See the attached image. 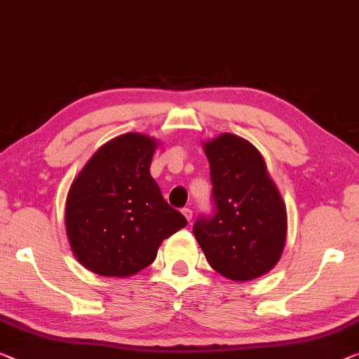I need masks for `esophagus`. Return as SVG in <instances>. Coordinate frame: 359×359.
I'll use <instances>...</instances> for the list:
<instances>
[{"mask_svg": "<svg viewBox=\"0 0 359 359\" xmlns=\"http://www.w3.org/2000/svg\"><path fill=\"white\" fill-rule=\"evenodd\" d=\"M183 215H184V217H186V219H187V222H191V219H192V210H191V208H189V207H186V208H183Z\"/></svg>", "mask_w": 359, "mask_h": 359, "instance_id": "1", "label": "esophagus"}]
</instances>
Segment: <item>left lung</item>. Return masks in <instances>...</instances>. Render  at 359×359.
Wrapping results in <instances>:
<instances>
[{
	"mask_svg": "<svg viewBox=\"0 0 359 359\" xmlns=\"http://www.w3.org/2000/svg\"><path fill=\"white\" fill-rule=\"evenodd\" d=\"M213 184V213L201 215L194 236L210 266L224 278L250 280L280 258L287 213L262 154L249 141L224 133L203 144Z\"/></svg>",
	"mask_w": 359,
	"mask_h": 359,
	"instance_id": "left-lung-1",
	"label": "left lung"
}]
</instances>
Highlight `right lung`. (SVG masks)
Returning <instances> with one entry per match:
<instances>
[{"label":"right lung","mask_w":359,"mask_h":359,"mask_svg":"<svg viewBox=\"0 0 359 359\" xmlns=\"http://www.w3.org/2000/svg\"><path fill=\"white\" fill-rule=\"evenodd\" d=\"M157 142L126 133L99 147L76 176L65 203L75 257L90 271L126 278L149 266L158 245L187 224L151 176Z\"/></svg>","instance_id":"right-lung-1"}]
</instances>
